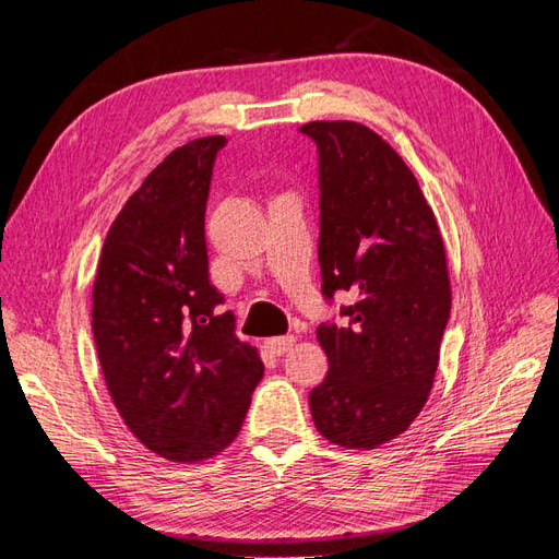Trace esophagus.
I'll use <instances>...</instances> for the list:
<instances>
[{
  "mask_svg": "<svg viewBox=\"0 0 559 559\" xmlns=\"http://www.w3.org/2000/svg\"><path fill=\"white\" fill-rule=\"evenodd\" d=\"M294 343H296L294 335H280V337H270L265 345L270 352L275 354V357H282V354H286L294 347Z\"/></svg>",
  "mask_w": 559,
  "mask_h": 559,
  "instance_id": "34e87169",
  "label": "esophagus"
}]
</instances>
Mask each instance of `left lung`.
I'll return each mask as SVG.
<instances>
[{
    "label": "left lung",
    "instance_id": "8db88e82",
    "mask_svg": "<svg viewBox=\"0 0 559 559\" xmlns=\"http://www.w3.org/2000/svg\"><path fill=\"white\" fill-rule=\"evenodd\" d=\"M319 156L321 294L347 324L321 321L329 357L310 392L319 433L343 448H378L425 408L450 319L445 247L411 167L380 134L352 121L298 128Z\"/></svg>",
    "mask_w": 559,
    "mask_h": 559
}]
</instances>
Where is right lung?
<instances>
[{"label": "right lung", "instance_id": "obj_1", "mask_svg": "<svg viewBox=\"0 0 559 559\" xmlns=\"http://www.w3.org/2000/svg\"><path fill=\"white\" fill-rule=\"evenodd\" d=\"M226 138L173 151L111 224L93 286V337L128 429L173 462L238 436L263 361L233 333L210 280L205 212Z\"/></svg>", "mask_w": 559, "mask_h": 559}]
</instances>
